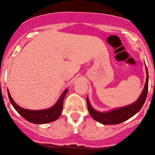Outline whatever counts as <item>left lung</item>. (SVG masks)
I'll list each match as a JSON object with an SVG mask.
<instances>
[{"mask_svg":"<svg viewBox=\"0 0 155 155\" xmlns=\"http://www.w3.org/2000/svg\"><path fill=\"white\" fill-rule=\"evenodd\" d=\"M146 74V82H145L144 89H143L141 95L136 102L129 106L112 109L109 112H101L95 110L91 107L90 102H89V99L87 97V107L91 116L94 119L96 120L97 121L104 124H118L124 122V121L134 116L135 114H137L141 109L145 100H146L148 87V73L147 68Z\"/></svg>","mask_w":155,"mask_h":155,"instance_id":"obj_1","label":"left lung"}]
</instances>
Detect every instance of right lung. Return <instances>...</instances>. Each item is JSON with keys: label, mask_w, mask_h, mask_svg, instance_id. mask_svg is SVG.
Listing matches in <instances>:
<instances>
[{"label": "right lung", "mask_w": 155, "mask_h": 155, "mask_svg": "<svg viewBox=\"0 0 155 155\" xmlns=\"http://www.w3.org/2000/svg\"><path fill=\"white\" fill-rule=\"evenodd\" d=\"M68 89L67 88L61 94V97H59L58 101L52 107L43 110H30V109H25L20 107L17 105L15 101L12 100L10 94L8 92V97L11 104L14 109L19 113L25 119L28 121L29 122L34 123V124H46V123L52 122L55 121L60 117L61 114L62 109H63V103L65 95L67 94Z\"/></svg>", "instance_id": "right-lung-1"}]
</instances>
